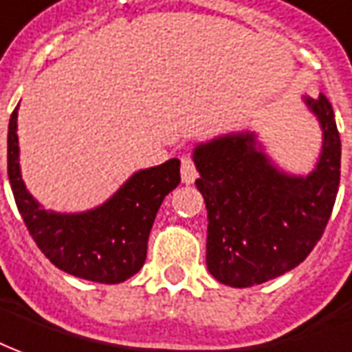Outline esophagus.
<instances>
[{
  "instance_id": "34e87169",
  "label": "esophagus",
  "mask_w": 352,
  "mask_h": 352,
  "mask_svg": "<svg viewBox=\"0 0 352 352\" xmlns=\"http://www.w3.org/2000/svg\"><path fill=\"white\" fill-rule=\"evenodd\" d=\"M195 178H197L195 164H193V161H191V157L184 155V157H182V182L190 186V184L195 182Z\"/></svg>"
}]
</instances>
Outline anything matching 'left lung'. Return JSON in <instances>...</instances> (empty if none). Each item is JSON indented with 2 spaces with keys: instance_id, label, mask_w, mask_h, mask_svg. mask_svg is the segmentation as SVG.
<instances>
[{
  "instance_id": "8db88e82",
  "label": "left lung",
  "mask_w": 352,
  "mask_h": 352,
  "mask_svg": "<svg viewBox=\"0 0 352 352\" xmlns=\"http://www.w3.org/2000/svg\"><path fill=\"white\" fill-rule=\"evenodd\" d=\"M318 120L322 149L307 176L282 170L254 132L195 145V180L207 205V268L230 287H251L289 272L326 230L339 190L341 140L328 98H302Z\"/></svg>"
}]
</instances>
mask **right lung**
<instances>
[{
  "label": "right lung",
  "mask_w": 352,
  "mask_h": 352,
  "mask_svg": "<svg viewBox=\"0 0 352 352\" xmlns=\"http://www.w3.org/2000/svg\"><path fill=\"white\" fill-rule=\"evenodd\" d=\"M19 105L9 120L7 174L14 203L36 241L59 270L98 283H120L140 272L162 199L180 184V161L134 172L109 199L84 212H55L34 199L21 174Z\"/></svg>",
  "instance_id": "obj_1"
}]
</instances>
